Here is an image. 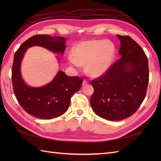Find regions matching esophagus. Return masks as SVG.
Masks as SVG:
<instances>
[{
  "instance_id": "34e87169",
  "label": "esophagus",
  "mask_w": 161,
  "mask_h": 161,
  "mask_svg": "<svg viewBox=\"0 0 161 161\" xmlns=\"http://www.w3.org/2000/svg\"><path fill=\"white\" fill-rule=\"evenodd\" d=\"M87 82H88V80H86V79H85L84 80H83V82H82V85H86V83H87Z\"/></svg>"
}]
</instances>
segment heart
Wrapping results in <instances>:
<instances>
[{
    "label": "heart",
    "instance_id": "obj_1",
    "mask_svg": "<svg viewBox=\"0 0 161 161\" xmlns=\"http://www.w3.org/2000/svg\"><path fill=\"white\" fill-rule=\"evenodd\" d=\"M115 53V46L109 40H92L79 43L74 54L69 56L70 64L77 69L85 64L86 72L92 76H99L111 66Z\"/></svg>",
    "mask_w": 161,
    "mask_h": 161
}]
</instances>
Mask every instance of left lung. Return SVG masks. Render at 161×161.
Returning a JSON list of instances; mask_svg holds the SVG:
<instances>
[{
  "label": "left lung",
  "mask_w": 161,
  "mask_h": 161,
  "mask_svg": "<svg viewBox=\"0 0 161 161\" xmlns=\"http://www.w3.org/2000/svg\"><path fill=\"white\" fill-rule=\"evenodd\" d=\"M117 36L121 43V58L101 76L91 80L92 109L111 121L127 118L138 110L149 80L148 58L142 48L128 36Z\"/></svg>",
  "instance_id": "1"
}]
</instances>
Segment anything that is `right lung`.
Returning <instances> with one entry per match:
<instances>
[{
  "label": "right lung",
  "mask_w": 161,
  "mask_h": 161,
  "mask_svg": "<svg viewBox=\"0 0 161 161\" xmlns=\"http://www.w3.org/2000/svg\"><path fill=\"white\" fill-rule=\"evenodd\" d=\"M66 38L36 35L23 43L14 53L12 67L14 94L23 109L37 118L49 119L62 115L69 108L70 99L79 91L83 79L69 76L59 71L52 82L42 87H31L23 82L21 62L27 48L39 46L53 52L63 54L66 49Z\"/></svg>",
  "instance_id": "add662e5"
}]
</instances>
